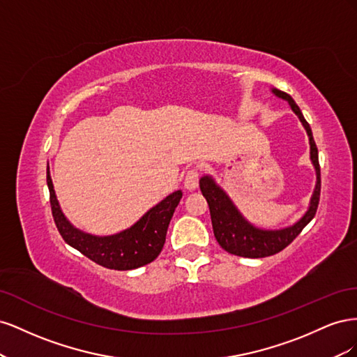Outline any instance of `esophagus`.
<instances>
[{
    "instance_id": "esophagus-1",
    "label": "esophagus",
    "mask_w": 357,
    "mask_h": 357,
    "mask_svg": "<svg viewBox=\"0 0 357 357\" xmlns=\"http://www.w3.org/2000/svg\"><path fill=\"white\" fill-rule=\"evenodd\" d=\"M199 185V172L198 169H189L185 176V188L188 190H195Z\"/></svg>"
}]
</instances>
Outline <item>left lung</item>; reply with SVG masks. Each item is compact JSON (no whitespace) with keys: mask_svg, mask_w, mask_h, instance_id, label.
<instances>
[{"mask_svg":"<svg viewBox=\"0 0 357 357\" xmlns=\"http://www.w3.org/2000/svg\"><path fill=\"white\" fill-rule=\"evenodd\" d=\"M271 92L277 98L289 102L291 112L298 116L302 126L305 128L310 139V159L316 171V186L310 198L308 208L299 220L280 229H264L257 228V226H255L244 218L243 213L231 199V197L223 188L218 185L214 177L208 174L202 176L199 178V188L202 195L208 202L215 240H218L220 247L225 248L226 252L241 257H266L282 252L284 247H287L296 238L299 232L312 220V218H314L320 199L319 152L314 138H312L311 128L305 121L301 109L289 93L278 91L275 88H271Z\"/></svg>","mask_w":357,"mask_h":357,"instance_id":"8db88e82","label":"left lung"}]
</instances>
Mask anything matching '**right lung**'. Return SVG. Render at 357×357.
Here are the masks:
<instances>
[{
    "label": "right lung",
    "mask_w": 357,
    "mask_h": 357,
    "mask_svg": "<svg viewBox=\"0 0 357 357\" xmlns=\"http://www.w3.org/2000/svg\"><path fill=\"white\" fill-rule=\"evenodd\" d=\"M47 188L52 214L63 241L91 261L117 271H128L153 262L165 243L169 220L183 193L176 190L144 213L132 226L113 235H93L80 231L61 210L47 164Z\"/></svg>",
    "instance_id": "add662e5"
}]
</instances>
